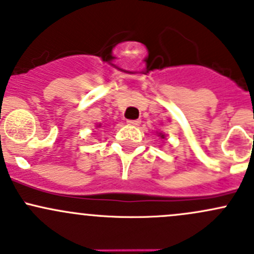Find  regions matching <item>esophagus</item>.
I'll use <instances>...</instances> for the list:
<instances>
[{
    "instance_id": "obj_1",
    "label": "esophagus",
    "mask_w": 254,
    "mask_h": 254,
    "mask_svg": "<svg viewBox=\"0 0 254 254\" xmlns=\"http://www.w3.org/2000/svg\"><path fill=\"white\" fill-rule=\"evenodd\" d=\"M127 125H129V126H139L140 120H127Z\"/></svg>"
}]
</instances>
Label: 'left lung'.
Segmentation results:
<instances>
[{
  "label": "left lung",
  "mask_w": 254,
  "mask_h": 254,
  "mask_svg": "<svg viewBox=\"0 0 254 254\" xmlns=\"http://www.w3.org/2000/svg\"><path fill=\"white\" fill-rule=\"evenodd\" d=\"M163 138H164V135H163Z\"/></svg>",
  "instance_id": "8db88e82"
}]
</instances>
